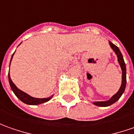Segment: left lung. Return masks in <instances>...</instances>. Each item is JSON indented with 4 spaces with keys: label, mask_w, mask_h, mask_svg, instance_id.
Returning <instances> with one entry per match:
<instances>
[{
    "label": "left lung",
    "mask_w": 134,
    "mask_h": 134,
    "mask_svg": "<svg viewBox=\"0 0 134 134\" xmlns=\"http://www.w3.org/2000/svg\"><path fill=\"white\" fill-rule=\"evenodd\" d=\"M109 44H110V47L113 49L114 53H116L118 58V62L122 69V85H121V87H120L119 90H118L117 93L115 95H113L109 100L104 101V102H93V104H94L96 106H99V107H108V106H110V105L113 104V103H115L122 96V95L123 94L124 91L125 90V87H126V66H125V63L124 62L123 56H122L119 49L118 48V47H116L115 44H113L110 41H109Z\"/></svg>",
    "instance_id": "8db88e82"
}]
</instances>
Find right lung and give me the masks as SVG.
I'll use <instances>...</instances> for the list:
<instances>
[{"label":"right lung","instance_id":"1","mask_svg":"<svg viewBox=\"0 0 134 134\" xmlns=\"http://www.w3.org/2000/svg\"><path fill=\"white\" fill-rule=\"evenodd\" d=\"M15 53L12 54V58H11V61H10V64H11V62H12V57L14 55ZM10 66V64H9ZM8 76H9V85H10V87H11V89L13 91V93H15V95L17 97L18 99L21 100V102H23L24 103H25L26 104H30V105H37V104H42V103H44V102H47L49 101L50 99H52V97L53 96H51L49 97H47V98H44V99H38V98H34V97H32L31 96L28 95L27 93H26L25 92L22 91L20 89H18L16 87V85L12 82V79L10 78V75H9V74H8Z\"/></svg>","mask_w":134,"mask_h":134}]
</instances>
